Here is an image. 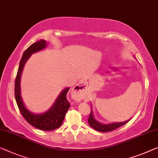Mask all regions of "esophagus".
Returning a JSON list of instances; mask_svg holds the SVG:
<instances>
[{"mask_svg": "<svg viewBox=\"0 0 158 158\" xmlns=\"http://www.w3.org/2000/svg\"><path fill=\"white\" fill-rule=\"evenodd\" d=\"M84 84L82 83H79L77 84V85L73 89V94L75 96L77 100L80 101L83 98V94H84Z\"/></svg>", "mask_w": 158, "mask_h": 158, "instance_id": "esophagus-1", "label": "esophagus"}]
</instances>
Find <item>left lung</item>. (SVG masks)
<instances>
[{"mask_svg":"<svg viewBox=\"0 0 158 158\" xmlns=\"http://www.w3.org/2000/svg\"><path fill=\"white\" fill-rule=\"evenodd\" d=\"M130 121H126L125 122H122V123H110V124H102L96 121L95 119L94 118L93 116V112L91 110L90 114H89V117L88 119V122L89 126H90L91 128H93L94 130L99 131V132H109L112 131L116 129L119 127H121L123 125L126 124L128 122Z\"/></svg>","mask_w":158,"mask_h":158,"instance_id":"8db88e82","label":"left lung"}]
</instances>
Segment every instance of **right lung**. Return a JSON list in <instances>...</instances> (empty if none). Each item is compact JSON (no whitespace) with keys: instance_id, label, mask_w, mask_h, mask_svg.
Segmentation results:
<instances>
[{"instance_id":"add662e5","label":"right lung","mask_w":158,"mask_h":158,"mask_svg":"<svg viewBox=\"0 0 158 158\" xmlns=\"http://www.w3.org/2000/svg\"><path fill=\"white\" fill-rule=\"evenodd\" d=\"M46 41L44 40L37 41L31 44L23 53L19 64L18 70L16 75L15 81V97L18 109L23 118L26 120L28 123L35 128L42 131H52L61 126L64 121L65 114L70 107V103L67 98V94L69 88L65 89L59 96L55 104L50 109L44 114L36 115L30 113L25 107L20 96V77L22 74L23 67L32 53L38 52L45 48Z\"/></svg>"}]
</instances>
